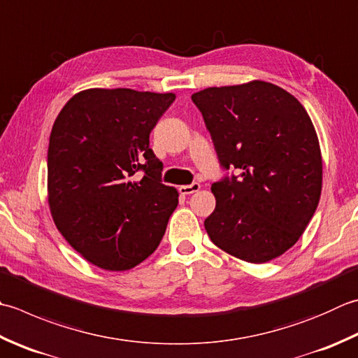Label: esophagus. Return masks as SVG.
Returning <instances> with one entry per match:
<instances>
[{"label": "esophagus", "mask_w": 358, "mask_h": 358, "mask_svg": "<svg viewBox=\"0 0 358 358\" xmlns=\"http://www.w3.org/2000/svg\"><path fill=\"white\" fill-rule=\"evenodd\" d=\"M200 189V183H191V185H185V186H180V192L183 195H191L194 192H197Z\"/></svg>", "instance_id": "34e87169"}]
</instances>
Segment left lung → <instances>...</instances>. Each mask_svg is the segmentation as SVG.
I'll return each mask as SVG.
<instances>
[{
	"label": "left lung",
	"mask_w": 358,
	"mask_h": 358,
	"mask_svg": "<svg viewBox=\"0 0 358 358\" xmlns=\"http://www.w3.org/2000/svg\"><path fill=\"white\" fill-rule=\"evenodd\" d=\"M192 102L228 171L211 186L208 236L251 264L281 256L304 233L321 195L323 161L309 115L296 97L262 80L201 90Z\"/></svg>",
	"instance_id": "1"
}]
</instances>
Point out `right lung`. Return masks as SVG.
I'll list each match as a JSON object with an SVG mask.
<instances>
[{
	"label": "right lung",
	"mask_w": 358,
	"mask_h": 358,
	"mask_svg": "<svg viewBox=\"0 0 358 358\" xmlns=\"http://www.w3.org/2000/svg\"><path fill=\"white\" fill-rule=\"evenodd\" d=\"M173 101L172 93L91 88L73 96L52 125V219L77 253L99 268L141 264L158 248L178 205L177 189L161 183L163 163L149 147L150 131Z\"/></svg>",
	"instance_id": "1"
}]
</instances>
